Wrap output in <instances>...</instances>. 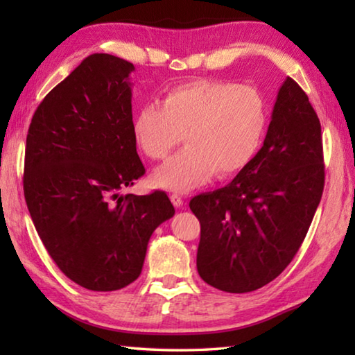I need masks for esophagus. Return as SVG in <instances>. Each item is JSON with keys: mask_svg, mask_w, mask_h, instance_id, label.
I'll list each match as a JSON object with an SVG mask.
<instances>
[{"mask_svg": "<svg viewBox=\"0 0 355 355\" xmlns=\"http://www.w3.org/2000/svg\"><path fill=\"white\" fill-rule=\"evenodd\" d=\"M171 200H172V203H173V205H175L177 208H183V205H184L183 197L180 196V194H171Z\"/></svg>", "mask_w": 355, "mask_h": 355, "instance_id": "34e87169", "label": "esophagus"}]
</instances>
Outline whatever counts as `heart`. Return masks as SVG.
Here are the masks:
<instances>
[{
    "instance_id": "b5f03b06",
    "label": "heart",
    "mask_w": 355,
    "mask_h": 355,
    "mask_svg": "<svg viewBox=\"0 0 355 355\" xmlns=\"http://www.w3.org/2000/svg\"><path fill=\"white\" fill-rule=\"evenodd\" d=\"M264 127V101L254 87L202 78L167 89L159 105H142L133 117V137L147 158L158 161L184 135L186 147L155 171L153 182L188 191L214 173L225 178L245 167Z\"/></svg>"
}]
</instances>
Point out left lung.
I'll list each match as a JSON object with an SVG mask.
<instances>
[{
  "mask_svg": "<svg viewBox=\"0 0 355 355\" xmlns=\"http://www.w3.org/2000/svg\"><path fill=\"white\" fill-rule=\"evenodd\" d=\"M322 189L320 119L288 76L260 152L224 188L189 202L200 222V277L227 293L255 291L272 282L297 254Z\"/></svg>",
  "mask_w": 355,
  "mask_h": 355,
  "instance_id": "left-lung-1",
  "label": "left lung"
}]
</instances>
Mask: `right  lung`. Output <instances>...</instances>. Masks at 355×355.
I'll return each mask as SVG.
<instances>
[{
    "label": "right lung",
    "instance_id": "add662e5",
    "mask_svg": "<svg viewBox=\"0 0 355 355\" xmlns=\"http://www.w3.org/2000/svg\"><path fill=\"white\" fill-rule=\"evenodd\" d=\"M135 65L87 56L35 110L23 191L58 268L86 290L116 291L142 271L155 228L175 214L164 191L120 194L146 173L133 137Z\"/></svg>",
    "mask_w": 355,
    "mask_h": 355
}]
</instances>
